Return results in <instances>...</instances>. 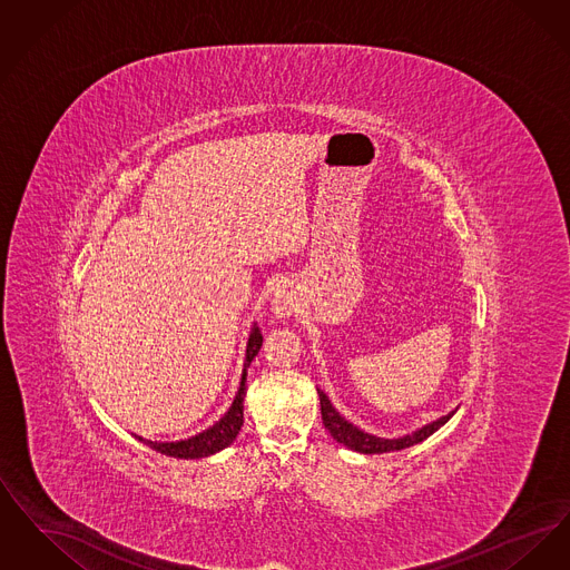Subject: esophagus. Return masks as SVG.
Segmentation results:
<instances>
[{"label": "esophagus", "mask_w": 570, "mask_h": 570, "mask_svg": "<svg viewBox=\"0 0 570 570\" xmlns=\"http://www.w3.org/2000/svg\"><path fill=\"white\" fill-rule=\"evenodd\" d=\"M297 295L291 286H279L272 295V312L275 318H291L297 312Z\"/></svg>", "instance_id": "obj_1"}]
</instances>
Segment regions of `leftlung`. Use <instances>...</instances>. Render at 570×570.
Here are the masks:
<instances>
[{"mask_svg": "<svg viewBox=\"0 0 570 570\" xmlns=\"http://www.w3.org/2000/svg\"><path fill=\"white\" fill-rule=\"evenodd\" d=\"M318 397H321L323 423H325L328 434L333 435V440H337L340 444L353 449L356 453H363V455L391 453V451H402V449H407V446H414V444L423 442L425 438H430L434 432H438V430L455 414V410H458V407H455L453 412H449V414L435 419L432 423L419 428V430L412 432V434L402 435V438H379V435L367 434V432L358 430L351 421H346V419L335 410V406L331 404V400L326 397L325 391L318 389Z\"/></svg>", "mask_w": 570, "mask_h": 570, "instance_id": "obj_1", "label": "left lung"}]
</instances>
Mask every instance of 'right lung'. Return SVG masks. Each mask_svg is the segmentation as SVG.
<instances>
[{
    "label": "right lung",
    "instance_id": "right-lung-1",
    "mask_svg": "<svg viewBox=\"0 0 570 570\" xmlns=\"http://www.w3.org/2000/svg\"><path fill=\"white\" fill-rule=\"evenodd\" d=\"M261 346H263V335H261V328L254 323L252 331H249V337H247V346H245L244 374H242V382H239V391H237L230 407L226 410V414L219 421H216L209 430L186 438V440H177V442H156V440H145L142 435L135 434L136 440H140L142 444H147L149 449H154L163 455L177 458V460H200V458H209L217 451L226 449L237 438L242 425H244L247 367H249L252 358L261 351Z\"/></svg>",
    "mask_w": 570,
    "mask_h": 570
}]
</instances>
